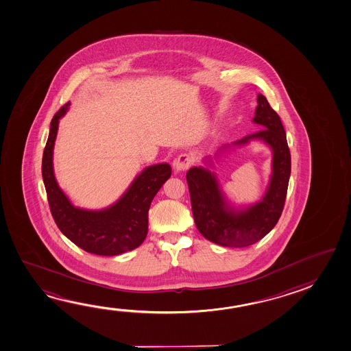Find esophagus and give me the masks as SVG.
<instances>
[{
    "mask_svg": "<svg viewBox=\"0 0 351 351\" xmlns=\"http://www.w3.org/2000/svg\"><path fill=\"white\" fill-rule=\"evenodd\" d=\"M192 162H193V158L187 153H182L173 161V169L176 171H184L192 165Z\"/></svg>",
    "mask_w": 351,
    "mask_h": 351,
    "instance_id": "esophagus-1",
    "label": "esophagus"
}]
</instances>
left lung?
Listing matches in <instances>:
<instances>
[{
    "instance_id": "8db88e82",
    "label": "left lung",
    "mask_w": 351,
    "mask_h": 351,
    "mask_svg": "<svg viewBox=\"0 0 351 351\" xmlns=\"http://www.w3.org/2000/svg\"><path fill=\"white\" fill-rule=\"evenodd\" d=\"M257 101L253 122L261 125L262 130L234 144L262 139L273 149V175L263 199L235 212L228 207L217 178L210 171L192 167L186 173L195 226L207 240L221 246L246 247L263 239L278 223L287 199L291 156L285 130L265 95L259 94Z\"/></svg>"
}]
</instances>
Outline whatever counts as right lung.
<instances>
[{"instance_id":"obj_1","label":"right lung","mask_w":351,"mask_h":351,"mask_svg":"<svg viewBox=\"0 0 351 351\" xmlns=\"http://www.w3.org/2000/svg\"><path fill=\"white\" fill-rule=\"evenodd\" d=\"M69 103L53 115L50 133L43 154L41 173L49 207L58 229L67 239L86 252L116 256L142 245L148 234V210L154 195L171 176L169 164L147 167L114 206L100 212L75 208L60 190L52 169V150L58 134V120L66 114Z\"/></svg>"}]
</instances>
